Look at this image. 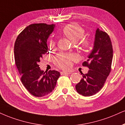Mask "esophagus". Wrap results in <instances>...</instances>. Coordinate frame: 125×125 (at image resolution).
Segmentation results:
<instances>
[{"label":"esophagus","mask_w":125,"mask_h":125,"mask_svg":"<svg viewBox=\"0 0 125 125\" xmlns=\"http://www.w3.org/2000/svg\"><path fill=\"white\" fill-rule=\"evenodd\" d=\"M70 72H61V75H67V74H70Z\"/></svg>","instance_id":"34e87169"}]
</instances>
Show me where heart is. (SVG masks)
Returning a JSON list of instances; mask_svg holds the SVG:
<instances>
[{
	"mask_svg": "<svg viewBox=\"0 0 125 125\" xmlns=\"http://www.w3.org/2000/svg\"><path fill=\"white\" fill-rule=\"evenodd\" d=\"M62 32L64 36L74 43H76L80 40L79 45L83 49H87L90 45V41L88 38L84 37L85 30L81 25L76 22L68 24L63 28ZM56 42L55 40H51L49 45L55 46ZM77 59L75 55H68L64 53L58 54L55 57V63L58 67L63 69H68L72 64V62Z\"/></svg>",
	"mask_w": 125,
	"mask_h": 125,
	"instance_id": "heart-1",
	"label": "heart"
}]
</instances>
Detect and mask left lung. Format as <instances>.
<instances>
[{
	"instance_id": "1",
	"label": "left lung",
	"mask_w": 125,
	"mask_h": 125,
	"mask_svg": "<svg viewBox=\"0 0 125 125\" xmlns=\"http://www.w3.org/2000/svg\"><path fill=\"white\" fill-rule=\"evenodd\" d=\"M113 49L109 36L106 32L97 28L93 51L88 59L83 63L89 68L87 74L76 85V91L83 96L95 94L103 88L111 71Z\"/></svg>"
}]
</instances>
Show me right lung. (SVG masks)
<instances>
[{
    "instance_id": "right-lung-1",
    "label": "right lung",
    "mask_w": 125,
    "mask_h": 125,
    "mask_svg": "<svg viewBox=\"0 0 125 125\" xmlns=\"http://www.w3.org/2000/svg\"><path fill=\"white\" fill-rule=\"evenodd\" d=\"M54 27V24H32L20 33L14 43L15 63L21 75V81L35 97L50 94L61 75L56 70L44 72L38 64L43 55L49 53L46 41Z\"/></svg>"
}]
</instances>
